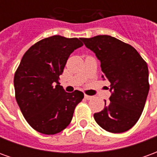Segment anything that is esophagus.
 Instances as JSON below:
<instances>
[{
    "label": "esophagus",
    "mask_w": 157,
    "mask_h": 157,
    "mask_svg": "<svg viewBox=\"0 0 157 157\" xmlns=\"http://www.w3.org/2000/svg\"><path fill=\"white\" fill-rule=\"evenodd\" d=\"M85 98L86 99V100H91V99L92 98V96H88V95H85Z\"/></svg>",
    "instance_id": "34e87169"
}]
</instances>
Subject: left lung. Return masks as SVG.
I'll use <instances>...</instances> for the list:
<instances>
[{
  "label": "left lung",
  "mask_w": 157,
  "mask_h": 157,
  "mask_svg": "<svg viewBox=\"0 0 157 157\" xmlns=\"http://www.w3.org/2000/svg\"><path fill=\"white\" fill-rule=\"evenodd\" d=\"M101 62L103 80L110 82V102L105 101L95 121L111 133H123L137 123L148 96L149 71L146 62L131 45L109 35L81 38Z\"/></svg>",
  "instance_id": "1"
}]
</instances>
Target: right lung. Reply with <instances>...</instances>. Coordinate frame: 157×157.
<instances>
[{
  "mask_svg": "<svg viewBox=\"0 0 157 157\" xmlns=\"http://www.w3.org/2000/svg\"><path fill=\"white\" fill-rule=\"evenodd\" d=\"M82 45L81 39L55 35L36 43L22 56L14 75L16 100L39 133L55 135L65 129L84 98L77 90L66 92L58 82L69 56Z\"/></svg>",
  "mask_w": 157,
  "mask_h": 157,
  "instance_id": "add662e5",
  "label": "right lung"
}]
</instances>
